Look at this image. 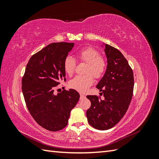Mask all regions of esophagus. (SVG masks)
Wrapping results in <instances>:
<instances>
[{
    "mask_svg": "<svg viewBox=\"0 0 159 159\" xmlns=\"http://www.w3.org/2000/svg\"><path fill=\"white\" fill-rule=\"evenodd\" d=\"M85 97V96L84 94L80 93V99H84Z\"/></svg>",
    "mask_w": 159,
    "mask_h": 159,
    "instance_id": "1",
    "label": "esophagus"
}]
</instances>
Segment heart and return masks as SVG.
I'll return each instance as SVG.
<instances>
[{
    "label": "heart",
    "mask_w": 159,
    "mask_h": 159,
    "mask_svg": "<svg viewBox=\"0 0 159 159\" xmlns=\"http://www.w3.org/2000/svg\"><path fill=\"white\" fill-rule=\"evenodd\" d=\"M80 62L87 64L84 75H77L69 82L70 87L80 92H85L93 83V78L100 79L107 70V61L101 56L100 52L93 48L88 47L81 50L77 54ZM76 63L70 56L66 57L63 64L65 73L71 76L75 71Z\"/></svg>",
    "instance_id": "heart-1"
}]
</instances>
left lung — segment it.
<instances>
[{
	"mask_svg": "<svg viewBox=\"0 0 159 159\" xmlns=\"http://www.w3.org/2000/svg\"><path fill=\"white\" fill-rule=\"evenodd\" d=\"M107 58L106 71L96 86L103 99L87 95L91 107L86 112L90 125L99 130L112 128L125 114L131 103L134 88L133 72L121 52L105 44Z\"/></svg>",
	"mask_w": 159,
	"mask_h": 159,
	"instance_id": "obj_1",
	"label": "left lung"
}]
</instances>
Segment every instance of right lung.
Instances as JSON below:
<instances>
[{
    "label": "right lung",
    "mask_w": 159,
    "mask_h": 159,
    "mask_svg": "<svg viewBox=\"0 0 159 159\" xmlns=\"http://www.w3.org/2000/svg\"><path fill=\"white\" fill-rule=\"evenodd\" d=\"M74 43H52L34 54L28 62L22 80L26 107L36 123L48 131H57L68 123L71 110L80 94L74 89L57 95L55 88L66 81L63 64Z\"/></svg>",
    "instance_id": "right-lung-1"
}]
</instances>
